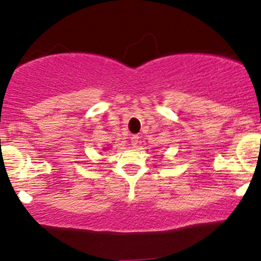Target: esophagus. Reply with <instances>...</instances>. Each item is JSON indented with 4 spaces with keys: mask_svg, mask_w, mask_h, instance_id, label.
<instances>
[{
    "mask_svg": "<svg viewBox=\"0 0 261 261\" xmlns=\"http://www.w3.org/2000/svg\"><path fill=\"white\" fill-rule=\"evenodd\" d=\"M139 139L140 137L137 136V135H133V137H131V145L136 146L137 143H139Z\"/></svg>",
    "mask_w": 261,
    "mask_h": 261,
    "instance_id": "1",
    "label": "esophagus"
}]
</instances>
